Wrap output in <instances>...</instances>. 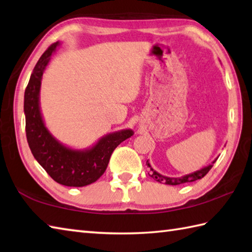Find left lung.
<instances>
[{
	"label": "left lung",
	"mask_w": 252,
	"mask_h": 252,
	"mask_svg": "<svg viewBox=\"0 0 252 252\" xmlns=\"http://www.w3.org/2000/svg\"><path fill=\"white\" fill-rule=\"evenodd\" d=\"M219 158V157H218ZM215 158L213 161L211 162L210 165L203 167V168L200 169V170H196L194 172H191V174H188V175H185V176H181V177H177V178H175V177H167V176H164V175H160L159 172H157L156 170H154L152 168L151 164L149 162V160L146 161L147 164V167L150 168V172L149 175L152 177L153 179L160 182V184H164L166 185H170V186H177V185H181V184H186V182H192V181H195V180H199L201 178H203V177L208 174V172L210 171V169L213 167V164L216 161Z\"/></svg>",
	"instance_id": "8db88e82"
}]
</instances>
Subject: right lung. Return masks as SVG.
Segmentation results:
<instances>
[{
  "mask_svg": "<svg viewBox=\"0 0 252 252\" xmlns=\"http://www.w3.org/2000/svg\"><path fill=\"white\" fill-rule=\"evenodd\" d=\"M60 44L59 41L53 43L39 59L25 91L26 136L33 157L54 181L66 187H84L100 178L112 152L134 132L125 129L109 133L84 150L64 145L51 134L40 109V87L43 72Z\"/></svg>",
  "mask_w": 252,
  "mask_h": 252,
  "instance_id": "1",
  "label": "right lung"
}]
</instances>
